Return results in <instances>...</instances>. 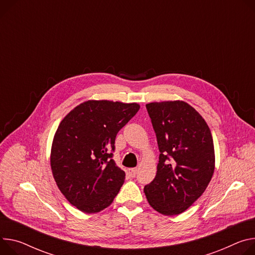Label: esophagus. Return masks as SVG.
Instances as JSON below:
<instances>
[{
	"instance_id": "34e87169",
	"label": "esophagus",
	"mask_w": 255,
	"mask_h": 255,
	"mask_svg": "<svg viewBox=\"0 0 255 255\" xmlns=\"http://www.w3.org/2000/svg\"><path fill=\"white\" fill-rule=\"evenodd\" d=\"M136 173H137V170L136 169H129L128 170V175L131 177V178H134L136 176Z\"/></svg>"
}]
</instances>
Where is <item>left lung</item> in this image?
I'll use <instances>...</instances> for the list:
<instances>
[{
    "label": "left lung",
    "instance_id": "obj_1",
    "mask_svg": "<svg viewBox=\"0 0 255 255\" xmlns=\"http://www.w3.org/2000/svg\"><path fill=\"white\" fill-rule=\"evenodd\" d=\"M159 157L154 179L144 187L150 206L179 215L205 191L215 171L214 140L200 114L183 101L146 105Z\"/></svg>",
    "mask_w": 255,
    "mask_h": 255
}]
</instances>
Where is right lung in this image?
Instances as JSON below:
<instances>
[{"label": "right lung", "instance_id": "obj_1", "mask_svg": "<svg viewBox=\"0 0 255 255\" xmlns=\"http://www.w3.org/2000/svg\"><path fill=\"white\" fill-rule=\"evenodd\" d=\"M136 103L87 101L61 121L53 139L51 168L57 186L79 211L96 214L120 191L125 172L113 157L116 135L139 110Z\"/></svg>", "mask_w": 255, "mask_h": 255}]
</instances>
